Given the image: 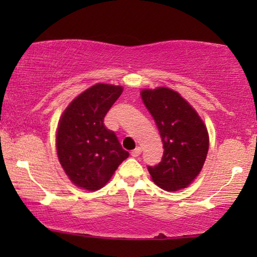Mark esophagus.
I'll use <instances>...</instances> for the list:
<instances>
[{
    "label": "esophagus",
    "mask_w": 257,
    "mask_h": 257,
    "mask_svg": "<svg viewBox=\"0 0 257 257\" xmlns=\"http://www.w3.org/2000/svg\"><path fill=\"white\" fill-rule=\"evenodd\" d=\"M140 153H142V149H140V147H137V149H135L131 152V156L133 158H137V157L140 156Z\"/></svg>",
    "instance_id": "esophagus-1"
}]
</instances>
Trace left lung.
I'll list each match as a JSON object with an SVG mask.
<instances>
[{
	"label": "left lung",
	"instance_id": "obj_1",
	"mask_svg": "<svg viewBox=\"0 0 257 257\" xmlns=\"http://www.w3.org/2000/svg\"><path fill=\"white\" fill-rule=\"evenodd\" d=\"M140 93L164 145L160 163L147 167L152 180L165 191L175 192L187 187L202 170L208 153L206 125L177 91L157 87Z\"/></svg>",
	"mask_w": 257,
	"mask_h": 257
}]
</instances>
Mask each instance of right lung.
<instances>
[{"label": "right lung", "instance_id": "1", "mask_svg": "<svg viewBox=\"0 0 257 257\" xmlns=\"http://www.w3.org/2000/svg\"><path fill=\"white\" fill-rule=\"evenodd\" d=\"M121 92V86L96 84L76 97L59 119L56 135L59 163L80 188L104 187L128 157L115 133L104 125V117Z\"/></svg>", "mask_w": 257, "mask_h": 257}]
</instances>
